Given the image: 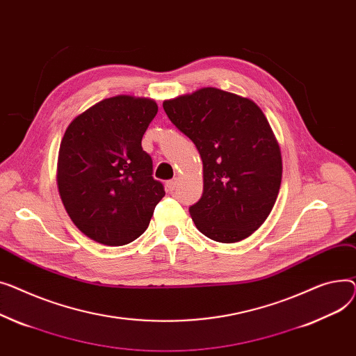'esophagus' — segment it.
<instances>
[{
	"label": "esophagus",
	"instance_id": "1",
	"mask_svg": "<svg viewBox=\"0 0 356 356\" xmlns=\"http://www.w3.org/2000/svg\"><path fill=\"white\" fill-rule=\"evenodd\" d=\"M178 185V178H172L170 181H166V188H168V191H174Z\"/></svg>",
	"mask_w": 356,
	"mask_h": 356
}]
</instances>
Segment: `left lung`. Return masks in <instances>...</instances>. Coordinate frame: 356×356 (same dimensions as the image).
Masks as SVG:
<instances>
[{"label": "left lung", "instance_id": "8db88e82", "mask_svg": "<svg viewBox=\"0 0 356 356\" xmlns=\"http://www.w3.org/2000/svg\"><path fill=\"white\" fill-rule=\"evenodd\" d=\"M170 120L201 155L204 191L190 214L200 232L237 243L266 221L282 184V154L257 104L216 88L163 102Z\"/></svg>", "mask_w": 356, "mask_h": 356}]
</instances>
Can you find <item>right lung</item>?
<instances>
[{"instance_id": "obj_1", "label": "right lung", "mask_w": 356, "mask_h": 356, "mask_svg": "<svg viewBox=\"0 0 356 356\" xmlns=\"http://www.w3.org/2000/svg\"><path fill=\"white\" fill-rule=\"evenodd\" d=\"M158 112L152 99L119 95L80 113L60 143L57 186L74 225L104 245L136 240L163 185L152 177L142 136Z\"/></svg>"}]
</instances>
